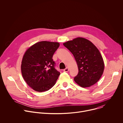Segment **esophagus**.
I'll use <instances>...</instances> for the list:
<instances>
[{
    "mask_svg": "<svg viewBox=\"0 0 123 123\" xmlns=\"http://www.w3.org/2000/svg\"><path fill=\"white\" fill-rule=\"evenodd\" d=\"M68 70H69V69H68V68H67L64 69V71H65V72H68Z\"/></svg>",
    "mask_w": 123,
    "mask_h": 123,
    "instance_id": "34e87169",
    "label": "esophagus"
}]
</instances>
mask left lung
I'll return each mask as SVG.
<instances>
[{
  "instance_id": "1",
  "label": "left lung",
  "mask_w": 123,
  "mask_h": 123,
  "mask_svg": "<svg viewBox=\"0 0 123 123\" xmlns=\"http://www.w3.org/2000/svg\"><path fill=\"white\" fill-rule=\"evenodd\" d=\"M73 54L79 72L74 78L75 83L84 88L97 83L104 69V63L98 49L90 40L78 37L63 43Z\"/></svg>"
}]
</instances>
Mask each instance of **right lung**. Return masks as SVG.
<instances>
[{
  "instance_id": "right-lung-1",
  "label": "right lung",
  "mask_w": 123,
  "mask_h": 123,
  "mask_svg": "<svg viewBox=\"0 0 123 123\" xmlns=\"http://www.w3.org/2000/svg\"><path fill=\"white\" fill-rule=\"evenodd\" d=\"M60 45L57 42L42 41L29 47L23 57L22 76L29 86L37 92L51 89L60 73L55 68L53 56Z\"/></svg>"
}]
</instances>
